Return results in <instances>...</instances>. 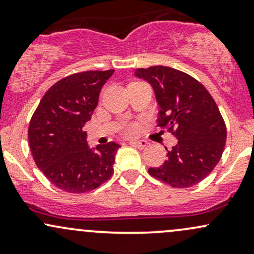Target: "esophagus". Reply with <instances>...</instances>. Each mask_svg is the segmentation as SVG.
<instances>
[{
	"mask_svg": "<svg viewBox=\"0 0 254 254\" xmlns=\"http://www.w3.org/2000/svg\"><path fill=\"white\" fill-rule=\"evenodd\" d=\"M130 143L132 145H135V147H137V148H139V149H143L145 145L148 144L147 141H144V139H141V141H131Z\"/></svg>",
	"mask_w": 254,
	"mask_h": 254,
	"instance_id": "obj_1",
	"label": "esophagus"
}]
</instances>
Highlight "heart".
Listing matches in <instances>:
<instances>
[{
	"mask_svg": "<svg viewBox=\"0 0 254 254\" xmlns=\"http://www.w3.org/2000/svg\"><path fill=\"white\" fill-rule=\"evenodd\" d=\"M135 130H136V127H133V125H130V127H127V132H129V133H132Z\"/></svg>",
	"mask_w": 254,
	"mask_h": 254,
	"instance_id": "1",
	"label": "heart"
}]
</instances>
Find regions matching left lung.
I'll return each instance as SVG.
<instances>
[{
	"label": "left lung",
	"mask_w": 254,
	"mask_h": 254,
	"mask_svg": "<svg viewBox=\"0 0 254 254\" xmlns=\"http://www.w3.org/2000/svg\"><path fill=\"white\" fill-rule=\"evenodd\" d=\"M135 76L153 87L159 105L157 127L172 132L177 144L167 150L151 177L172 188H191L206 178L222 156L227 129L216 103L202 83L170 66L136 69Z\"/></svg>",
	"instance_id": "8db88e82"
}]
</instances>
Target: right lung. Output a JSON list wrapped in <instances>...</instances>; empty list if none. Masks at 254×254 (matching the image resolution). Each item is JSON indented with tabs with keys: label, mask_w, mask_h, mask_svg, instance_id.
Instances as JSON below:
<instances>
[{
	"label": "right lung",
	"mask_w": 254,
	"mask_h": 254,
	"mask_svg": "<svg viewBox=\"0 0 254 254\" xmlns=\"http://www.w3.org/2000/svg\"><path fill=\"white\" fill-rule=\"evenodd\" d=\"M115 70H89L62 78L44 94L28 127L37 167L51 184L70 193L99 188L113 174L115 142L89 148L83 127Z\"/></svg>",
	"instance_id": "add662e5"
}]
</instances>
